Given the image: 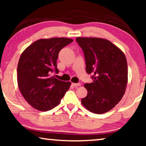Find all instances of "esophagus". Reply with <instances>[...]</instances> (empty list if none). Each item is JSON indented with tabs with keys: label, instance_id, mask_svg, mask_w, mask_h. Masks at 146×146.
<instances>
[{
	"label": "esophagus",
	"instance_id": "obj_1",
	"mask_svg": "<svg viewBox=\"0 0 146 146\" xmlns=\"http://www.w3.org/2000/svg\"><path fill=\"white\" fill-rule=\"evenodd\" d=\"M72 85L74 87H78V86H80L81 84L80 83H72Z\"/></svg>",
	"mask_w": 146,
	"mask_h": 146
}]
</instances>
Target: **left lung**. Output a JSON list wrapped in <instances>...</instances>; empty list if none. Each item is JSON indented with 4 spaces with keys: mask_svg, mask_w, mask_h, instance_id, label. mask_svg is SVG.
<instances>
[{
    "mask_svg": "<svg viewBox=\"0 0 146 146\" xmlns=\"http://www.w3.org/2000/svg\"><path fill=\"white\" fill-rule=\"evenodd\" d=\"M76 40L84 54L86 72L94 74L93 82L84 85L88 94L81 102L91 112H108L125 94L127 84L126 58L118 47L106 39L77 37Z\"/></svg>",
    "mask_w": 146,
    "mask_h": 146,
    "instance_id": "left-lung-1",
    "label": "left lung"
}]
</instances>
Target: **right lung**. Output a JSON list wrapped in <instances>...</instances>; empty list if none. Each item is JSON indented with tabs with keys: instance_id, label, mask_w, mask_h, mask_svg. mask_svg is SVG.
Here are the masks:
<instances>
[{
	"instance_id": "add662e5",
	"label": "right lung",
	"mask_w": 146,
	"mask_h": 146,
	"mask_svg": "<svg viewBox=\"0 0 146 146\" xmlns=\"http://www.w3.org/2000/svg\"><path fill=\"white\" fill-rule=\"evenodd\" d=\"M72 41L64 37L39 39L22 53L17 67L18 86L34 108L40 111L54 108L69 90L70 82L56 79L52 72H58L59 52Z\"/></svg>"
}]
</instances>
